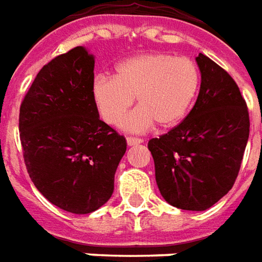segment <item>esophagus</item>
Masks as SVG:
<instances>
[{"label": "esophagus", "instance_id": "1", "mask_svg": "<svg viewBox=\"0 0 262 262\" xmlns=\"http://www.w3.org/2000/svg\"><path fill=\"white\" fill-rule=\"evenodd\" d=\"M141 142H142V140H141V138H137V137H127V144L129 146L140 145Z\"/></svg>", "mask_w": 262, "mask_h": 262}]
</instances>
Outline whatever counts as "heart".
<instances>
[{
    "instance_id": "1",
    "label": "heart",
    "mask_w": 262,
    "mask_h": 262,
    "mask_svg": "<svg viewBox=\"0 0 262 262\" xmlns=\"http://www.w3.org/2000/svg\"><path fill=\"white\" fill-rule=\"evenodd\" d=\"M199 86V68L192 59L154 52L121 62L114 77H97L93 98L103 120L118 125L137 97L141 107L122 127L142 133L155 122L162 128L178 125L193 104Z\"/></svg>"
}]
</instances>
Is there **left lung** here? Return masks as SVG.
Instances as JSON below:
<instances>
[{
  "label": "left lung",
  "mask_w": 262,
  "mask_h": 262,
  "mask_svg": "<svg viewBox=\"0 0 262 262\" xmlns=\"http://www.w3.org/2000/svg\"><path fill=\"white\" fill-rule=\"evenodd\" d=\"M202 83L183 121L148 142L159 192L183 210H206L234 185L250 135V116L234 79L199 53Z\"/></svg>",
  "instance_id": "1"
}]
</instances>
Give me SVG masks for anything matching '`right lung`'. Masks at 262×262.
I'll list each match as a JSON object with an SVG mask.
<instances>
[{"label": "right lung", "instance_id": "add662e5", "mask_svg": "<svg viewBox=\"0 0 262 262\" xmlns=\"http://www.w3.org/2000/svg\"><path fill=\"white\" fill-rule=\"evenodd\" d=\"M94 57L81 46L39 70L19 107L29 178L52 205L75 214L110 199L127 141L100 120L93 98Z\"/></svg>", "mask_w": 262, "mask_h": 262}]
</instances>
